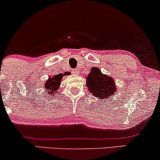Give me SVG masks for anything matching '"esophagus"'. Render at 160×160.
Returning a JSON list of instances; mask_svg holds the SVG:
<instances>
[{"label": "esophagus", "instance_id": "34e87169", "mask_svg": "<svg viewBox=\"0 0 160 160\" xmlns=\"http://www.w3.org/2000/svg\"><path fill=\"white\" fill-rule=\"evenodd\" d=\"M72 73L75 74V75H77V74L78 73V69H77V68L73 69V70H72Z\"/></svg>", "mask_w": 160, "mask_h": 160}]
</instances>
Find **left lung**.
Returning <instances> with one entry per match:
<instances>
[{
  "label": "left lung",
  "instance_id": "left-lung-1",
  "mask_svg": "<svg viewBox=\"0 0 160 160\" xmlns=\"http://www.w3.org/2000/svg\"><path fill=\"white\" fill-rule=\"evenodd\" d=\"M86 85L92 95L101 99L111 98L117 88L113 78L102 75L98 68H92L91 72L86 78Z\"/></svg>",
  "mask_w": 160,
  "mask_h": 160
}]
</instances>
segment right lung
Masks as SVG:
<instances>
[{"label":"right lung","instance_id":"add662e5","mask_svg":"<svg viewBox=\"0 0 160 160\" xmlns=\"http://www.w3.org/2000/svg\"><path fill=\"white\" fill-rule=\"evenodd\" d=\"M63 74H58V75H53V76L49 77L48 80L44 84V94H48V95H57L58 94L57 93V90L58 89L59 85H61V81H62Z\"/></svg>","mask_w":160,"mask_h":160}]
</instances>
